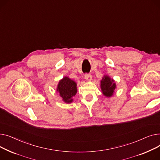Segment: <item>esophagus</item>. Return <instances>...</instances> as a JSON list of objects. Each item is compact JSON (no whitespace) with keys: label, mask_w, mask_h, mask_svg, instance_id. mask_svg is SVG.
Segmentation results:
<instances>
[{"label":"esophagus","mask_w":160,"mask_h":160,"mask_svg":"<svg viewBox=\"0 0 160 160\" xmlns=\"http://www.w3.org/2000/svg\"><path fill=\"white\" fill-rule=\"evenodd\" d=\"M84 78H85V79L88 81H90L92 79V76L90 74H88V73H86L85 75H84Z\"/></svg>","instance_id":"34e87169"}]
</instances>
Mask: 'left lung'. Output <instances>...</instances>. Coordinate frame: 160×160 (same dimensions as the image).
Instances as JSON below:
<instances>
[{
	"mask_svg": "<svg viewBox=\"0 0 160 160\" xmlns=\"http://www.w3.org/2000/svg\"><path fill=\"white\" fill-rule=\"evenodd\" d=\"M116 88V82L108 76H104L101 81V89L103 95L110 98L114 94Z\"/></svg>",
	"mask_w": 160,
	"mask_h": 160,
	"instance_id": "left-lung-1",
	"label": "left lung"
}]
</instances>
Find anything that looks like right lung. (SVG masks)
<instances>
[{"label":"right lung","instance_id":"1","mask_svg":"<svg viewBox=\"0 0 160 160\" xmlns=\"http://www.w3.org/2000/svg\"><path fill=\"white\" fill-rule=\"evenodd\" d=\"M77 84L68 77H64L59 81L57 88V92L59 93L62 101L67 103L73 101V96L77 93Z\"/></svg>","mask_w":160,"mask_h":160}]
</instances>
